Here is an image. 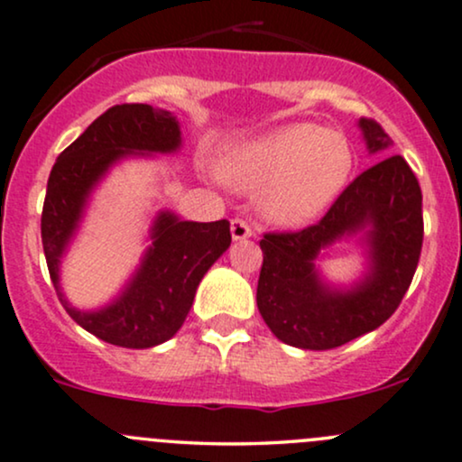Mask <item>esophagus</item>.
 <instances>
[{
	"instance_id": "34e87169",
	"label": "esophagus",
	"mask_w": 462,
	"mask_h": 462,
	"mask_svg": "<svg viewBox=\"0 0 462 462\" xmlns=\"http://www.w3.org/2000/svg\"><path fill=\"white\" fill-rule=\"evenodd\" d=\"M230 232H232V238H235V241H245V238L252 236V227H249L243 219H232Z\"/></svg>"
}]
</instances>
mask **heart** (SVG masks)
I'll use <instances>...</instances> for the list:
<instances>
[{
	"label": "heart",
	"mask_w": 462,
	"mask_h": 462,
	"mask_svg": "<svg viewBox=\"0 0 462 462\" xmlns=\"http://www.w3.org/2000/svg\"><path fill=\"white\" fill-rule=\"evenodd\" d=\"M354 150L343 132L291 124L226 152L221 176L241 190H261L267 219L301 226L317 219L346 189Z\"/></svg>",
	"instance_id": "obj_1"
}]
</instances>
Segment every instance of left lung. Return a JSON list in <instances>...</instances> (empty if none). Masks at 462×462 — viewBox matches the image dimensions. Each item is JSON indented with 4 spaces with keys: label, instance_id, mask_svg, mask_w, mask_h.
<instances>
[{
    "label": "left lung",
    "instance_id": "1",
    "mask_svg": "<svg viewBox=\"0 0 462 462\" xmlns=\"http://www.w3.org/2000/svg\"><path fill=\"white\" fill-rule=\"evenodd\" d=\"M369 153L380 162L338 195L317 226L293 235H264L256 304L286 346L332 349L363 337L393 315L415 275L423 241L421 189L375 121L358 119ZM341 240H354L365 269L347 285L332 283L319 261Z\"/></svg>",
    "mask_w": 462,
    "mask_h": 462
}]
</instances>
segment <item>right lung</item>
Returning a JSON list of instances; mask_svg holds the SVG:
<instances>
[{
	"instance_id": "1",
	"label": "right lung",
	"mask_w": 462,
	"mask_h": 462,
	"mask_svg": "<svg viewBox=\"0 0 462 462\" xmlns=\"http://www.w3.org/2000/svg\"><path fill=\"white\" fill-rule=\"evenodd\" d=\"M180 147L173 113L150 104L115 106L58 156L47 180L41 236L58 300L78 326L113 346L147 349L169 341L187 319L201 278L232 243L226 219L199 224L162 208L153 215L139 264L108 304L82 310L67 300L60 267L99 184L128 158L167 156Z\"/></svg>"
}]
</instances>
